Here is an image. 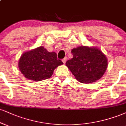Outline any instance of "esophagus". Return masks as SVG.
Returning <instances> with one entry per match:
<instances>
[{"mask_svg": "<svg viewBox=\"0 0 126 126\" xmlns=\"http://www.w3.org/2000/svg\"><path fill=\"white\" fill-rule=\"evenodd\" d=\"M66 61H67V57H65L63 59V60H62V62H63V63H64V64H65V63H66Z\"/></svg>", "mask_w": 126, "mask_h": 126, "instance_id": "34e87169", "label": "esophagus"}]
</instances>
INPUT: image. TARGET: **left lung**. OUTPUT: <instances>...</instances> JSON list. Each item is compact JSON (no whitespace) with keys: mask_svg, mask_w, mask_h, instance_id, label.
I'll return each mask as SVG.
<instances>
[{"mask_svg":"<svg viewBox=\"0 0 126 126\" xmlns=\"http://www.w3.org/2000/svg\"><path fill=\"white\" fill-rule=\"evenodd\" d=\"M73 58L67 60L66 66L76 79L82 83H91L100 79L106 70L107 57L97 47L79 46L72 50Z\"/></svg>","mask_w":126,"mask_h":126,"instance_id":"1","label":"left lung"}]
</instances>
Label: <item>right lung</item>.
Here are the masks:
<instances>
[{"label": "right lung", "mask_w": 126, "mask_h": 126, "mask_svg": "<svg viewBox=\"0 0 126 126\" xmlns=\"http://www.w3.org/2000/svg\"><path fill=\"white\" fill-rule=\"evenodd\" d=\"M55 52H49L43 46L26 51L21 56L19 62L20 71L26 78L34 81L47 79L60 65Z\"/></svg>", "instance_id": "1"}]
</instances>
